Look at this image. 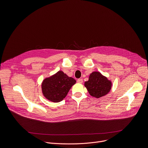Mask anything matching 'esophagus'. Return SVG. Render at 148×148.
<instances>
[{
  "label": "esophagus",
  "instance_id": "1",
  "mask_svg": "<svg viewBox=\"0 0 148 148\" xmlns=\"http://www.w3.org/2000/svg\"><path fill=\"white\" fill-rule=\"evenodd\" d=\"M77 82L79 84H82L83 83V79H79L77 80Z\"/></svg>",
  "mask_w": 148,
  "mask_h": 148
}]
</instances>
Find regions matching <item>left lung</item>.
Segmentation results:
<instances>
[{
  "instance_id": "8db88e82",
  "label": "left lung",
  "mask_w": 148,
  "mask_h": 148,
  "mask_svg": "<svg viewBox=\"0 0 148 148\" xmlns=\"http://www.w3.org/2000/svg\"><path fill=\"white\" fill-rule=\"evenodd\" d=\"M84 85L92 96L100 98L110 92L112 84L107 77L99 72L95 71L90 74L89 80L85 82Z\"/></svg>"
}]
</instances>
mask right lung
<instances>
[{
  "label": "right lung",
  "mask_w": 148,
  "mask_h": 148,
  "mask_svg": "<svg viewBox=\"0 0 148 148\" xmlns=\"http://www.w3.org/2000/svg\"><path fill=\"white\" fill-rule=\"evenodd\" d=\"M75 84V79L59 71L43 79L41 84L42 92L46 99L58 103L66 96L72 86Z\"/></svg>",
  "instance_id": "right-lung-1"
}]
</instances>
